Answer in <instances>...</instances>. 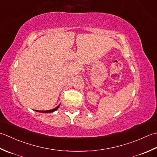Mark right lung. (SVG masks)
Listing matches in <instances>:
<instances>
[{"label": "right lung", "instance_id": "right-lung-1", "mask_svg": "<svg viewBox=\"0 0 157 157\" xmlns=\"http://www.w3.org/2000/svg\"><path fill=\"white\" fill-rule=\"evenodd\" d=\"M60 104H59L58 105H57V107H56L55 108H53V109H52V110H46V111H44V110H35L36 112H38V113H53V112H55L56 110H57V109H58L59 107Z\"/></svg>", "mask_w": 157, "mask_h": 157}]
</instances>
